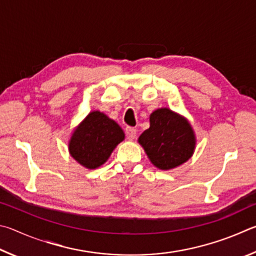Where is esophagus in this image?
Returning <instances> with one entry per match:
<instances>
[{"label":"esophagus","mask_w":256,"mask_h":256,"mask_svg":"<svg viewBox=\"0 0 256 256\" xmlns=\"http://www.w3.org/2000/svg\"><path fill=\"white\" fill-rule=\"evenodd\" d=\"M136 135H137V130H136L135 128H132V127H127V128H126V136H127V138H128L129 140H135Z\"/></svg>","instance_id":"obj_1"}]
</instances>
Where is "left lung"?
<instances>
[{
	"label": "left lung",
	"instance_id": "obj_1",
	"mask_svg": "<svg viewBox=\"0 0 256 256\" xmlns=\"http://www.w3.org/2000/svg\"><path fill=\"white\" fill-rule=\"evenodd\" d=\"M150 121V127L142 134L138 142L156 168H174L191 158L196 140L186 119L164 108L154 111Z\"/></svg>",
	"mask_w": 256,
	"mask_h": 256
}]
</instances>
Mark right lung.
<instances>
[{
    "mask_svg": "<svg viewBox=\"0 0 256 256\" xmlns=\"http://www.w3.org/2000/svg\"><path fill=\"white\" fill-rule=\"evenodd\" d=\"M124 134L119 124L98 111H93L74 132L70 155L88 168H96L109 158Z\"/></svg>",
    "mask_w": 256,
    "mask_h": 256,
    "instance_id": "1",
    "label": "right lung"
}]
</instances>
